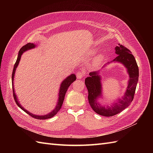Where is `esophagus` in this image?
<instances>
[{"instance_id":"34e87169","label":"esophagus","mask_w":153,"mask_h":153,"mask_svg":"<svg viewBox=\"0 0 153 153\" xmlns=\"http://www.w3.org/2000/svg\"><path fill=\"white\" fill-rule=\"evenodd\" d=\"M76 78H78V79H81V78H82L83 76H84V73L82 72V71H78V73H76Z\"/></svg>"}]
</instances>
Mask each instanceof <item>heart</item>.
<instances>
[{
  "instance_id": "1",
  "label": "heart",
  "mask_w": 153,
  "mask_h": 153,
  "mask_svg": "<svg viewBox=\"0 0 153 153\" xmlns=\"http://www.w3.org/2000/svg\"><path fill=\"white\" fill-rule=\"evenodd\" d=\"M96 53V49H92V50H91V52H90L91 55H94ZM103 59H104V56H103V54L100 53L98 55H97L96 56L94 57V59L92 60V65L94 66V67L99 66L100 64L103 62Z\"/></svg>"
}]
</instances>
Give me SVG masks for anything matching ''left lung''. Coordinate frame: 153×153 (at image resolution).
I'll use <instances>...</instances> for the list:
<instances>
[{
    "label": "left lung",
    "mask_w": 153,
    "mask_h": 153,
    "mask_svg": "<svg viewBox=\"0 0 153 153\" xmlns=\"http://www.w3.org/2000/svg\"><path fill=\"white\" fill-rule=\"evenodd\" d=\"M115 50L117 56L112 62L105 64L102 69L112 62L121 63L126 68L129 79L126 91L121 98H118L110 106L102 105L100 104V101L99 102L100 98L103 99L100 71L90 73L89 76L85 80V84L89 93L88 100L91 108L96 113L105 117H111L120 113L131 103L139 75L136 60L129 50L119 44V46L115 47Z\"/></svg>",
    "instance_id": "8db88e82"
}]
</instances>
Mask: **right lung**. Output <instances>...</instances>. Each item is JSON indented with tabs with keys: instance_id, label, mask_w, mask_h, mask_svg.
<instances>
[{
	"instance_id": "obj_1",
	"label": "right lung",
	"mask_w": 153,
	"mask_h": 153,
	"mask_svg": "<svg viewBox=\"0 0 153 153\" xmlns=\"http://www.w3.org/2000/svg\"><path fill=\"white\" fill-rule=\"evenodd\" d=\"M36 47V45L34 43H27V45H25L24 47H22L21 48V49L20 50L19 52H18V57L16 59V61L15 64V66H14L13 68V74H12V85H13V96H14V99H15V101L16 103L17 104V105L19 106V107L25 112L26 113L28 114L29 115H30L31 117H34L35 119H50L51 117H53L54 115L56 114L59 111L61 110L62 105L63 103V101L64 100V97H65V94L66 92L68 89V87L70 86V85L72 84V83L76 80V75L75 74H71L69 76H67L65 79H64L61 84V85H60V88H59V94H58V100H57V103L56 104V106L54 108L53 110H52L50 112L45 114V115H35L32 114L31 112H30L29 111L27 110L25 108H24V106H22V105L19 103V101H18V98H17V95L15 93V89H14V78H15V72L16 70V68L19 64L20 61L21 59V57L22 54L24 53L26 51L34 48Z\"/></svg>"
}]
</instances>
